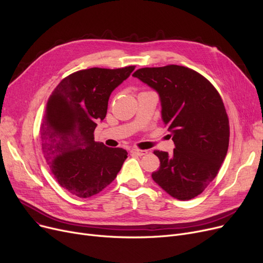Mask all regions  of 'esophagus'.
Instances as JSON below:
<instances>
[{
    "label": "esophagus",
    "mask_w": 263,
    "mask_h": 263,
    "mask_svg": "<svg viewBox=\"0 0 263 263\" xmlns=\"http://www.w3.org/2000/svg\"><path fill=\"white\" fill-rule=\"evenodd\" d=\"M147 153H148L147 150H142V149H137V148H134V149L131 150V154H132V155L139 156V157L145 156V155H147Z\"/></svg>",
    "instance_id": "obj_1"
}]
</instances>
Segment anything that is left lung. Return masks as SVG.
I'll use <instances>...</instances> for the list:
<instances>
[{
	"mask_svg": "<svg viewBox=\"0 0 263 263\" xmlns=\"http://www.w3.org/2000/svg\"><path fill=\"white\" fill-rule=\"evenodd\" d=\"M132 76L159 92L163 122L176 146L172 156L154 151L160 167L151 177L174 198L198 196L227 155L230 131L222 97L209 80L184 66L146 67Z\"/></svg>",
	"mask_w": 263,
	"mask_h": 263,
	"instance_id": "8db88e82",
	"label": "left lung"
}]
</instances>
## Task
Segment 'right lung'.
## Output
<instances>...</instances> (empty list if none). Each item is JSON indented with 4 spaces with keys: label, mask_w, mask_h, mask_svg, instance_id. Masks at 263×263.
I'll return each instance as SVG.
<instances>
[{
    "label": "right lung",
    "mask_w": 263,
    "mask_h": 263,
    "mask_svg": "<svg viewBox=\"0 0 263 263\" xmlns=\"http://www.w3.org/2000/svg\"><path fill=\"white\" fill-rule=\"evenodd\" d=\"M134 69H83L64 78L49 97L40 126L43 154L59 184L77 197L100 193L128 158L122 148L95 142L93 132L106 116L110 93Z\"/></svg>",
    "instance_id": "add662e5"
}]
</instances>
